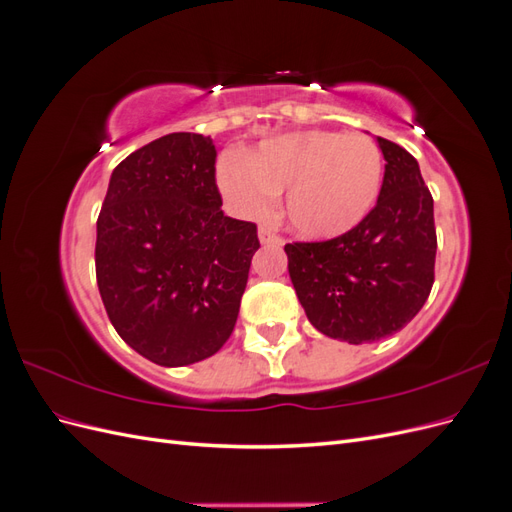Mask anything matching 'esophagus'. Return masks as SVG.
I'll list each match as a JSON object with an SVG mask.
<instances>
[{
    "mask_svg": "<svg viewBox=\"0 0 512 512\" xmlns=\"http://www.w3.org/2000/svg\"><path fill=\"white\" fill-rule=\"evenodd\" d=\"M258 239H260V243H282V237L277 235V232L273 230V226H269V224H262L260 228H258Z\"/></svg>",
    "mask_w": 512,
    "mask_h": 512,
    "instance_id": "obj_1",
    "label": "esophagus"
}]
</instances>
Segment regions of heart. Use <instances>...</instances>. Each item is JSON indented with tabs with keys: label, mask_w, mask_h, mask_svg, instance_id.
I'll list each match as a JSON object with an SVG mask.
<instances>
[{
	"label": "heart",
	"mask_w": 512,
	"mask_h": 512,
	"mask_svg": "<svg viewBox=\"0 0 512 512\" xmlns=\"http://www.w3.org/2000/svg\"><path fill=\"white\" fill-rule=\"evenodd\" d=\"M218 181L230 203L254 218L288 188V226L301 237L329 239L374 209L382 188V153L365 134L290 132L267 138L250 156L226 153Z\"/></svg>",
	"instance_id": "obj_1"
}]
</instances>
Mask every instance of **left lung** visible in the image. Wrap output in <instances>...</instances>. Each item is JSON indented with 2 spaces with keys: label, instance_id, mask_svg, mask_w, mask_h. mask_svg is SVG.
<instances>
[{
  "label": "left lung",
  "instance_id": "1",
  "mask_svg": "<svg viewBox=\"0 0 512 512\" xmlns=\"http://www.w3.org/2000/svg\"><path fill=\"white\" fill-rule=\"evenodd\" d=\"M384 179L376 207L329 241L288 243V273L309 322L333 339L367 344L421 312L436 267L433 198L421 168L378 136Z\"/></svg>",
  "mask_w": 512,
  "mask_h": 512
}]
</instances>
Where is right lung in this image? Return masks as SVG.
I'll return each mask as SVG.
<instances>
[{"label":"right lung","mask_w":512,"mask_h":512,"mask_svg":"<svg viewBox=\"0 0 512 512\" xmlns=\"http://www.w3.org/2000/svg\"><path fill=\"white\" fill-rule=\"evenodd\" d=\"M211 136L173 132L113 170L98 215L96 277L115 331L164 367L218 352L239 316L256 224L224 215Z\"/></svg>","instance_id":"obj_1"}]
</instances>
